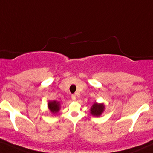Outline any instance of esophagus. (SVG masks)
Instances as JSON below:
<instances>
[{
    "label": "esophagus",
    "instance_id": "esophagus-1",
    "mask_svg": "<svg viewBox=\"0 0 153 153\" xmlns=\"http://www.w3.org/2000/svg\"><path fill=\"white\" fill-rule=\"evenodd\" d=\"M71 97H72V99L73 100H76V96H75V94H72Z\"/></svg>",
    "mask_w": 153,
    "mask_h": 153
}]
</instances>
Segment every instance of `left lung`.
<instances>
[{"mask_svg":"<svg viewBox=\"0 0 153 153\" xmlns=\"http://www.w3.org/2000/svg\"><path fill=\"white\" fill-rule=\"evenodd\" d=\"M103 110L104 105L102 104H97L95 102L91 107V114L93 116H95V117H99L102 114V112L103 111Z\"/></svg>","mask_w":153,"mask_h":153,"instance_id":"left-lung-1","label":"left lung"}]
</instances>
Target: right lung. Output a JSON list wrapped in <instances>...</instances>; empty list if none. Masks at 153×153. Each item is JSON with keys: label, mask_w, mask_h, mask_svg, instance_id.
I'll return each mask as SVG.
<instances>
[{"label": "right lung", "mask_w": 153, "mask_h": 153, "mask_svg": "<svg viewBox=\"0 0 153 153\" xmlns=\"http://www.w3.org/2000/svg\"><path fill=\"white\" fill-rule=\"evenodd\" d=\"M59 106H60V104L56 101H51V102H48V108L51 110V111L54 114L59 111V110L60 109Z\"/></svg>", "instance_id": "add662e5"}]
</instances>
